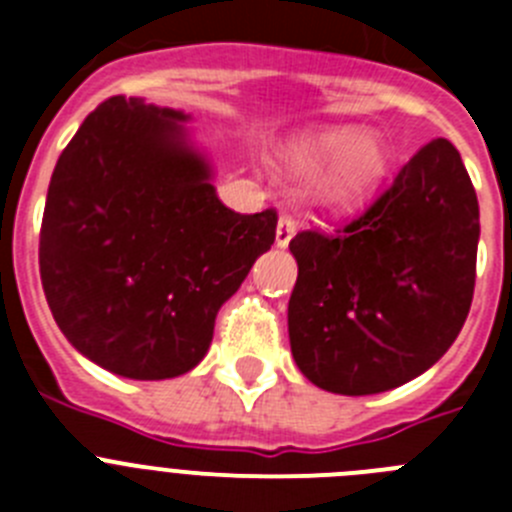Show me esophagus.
<instances>
[{
	"label": "esophagus",
	"mask_w": 512,
	"mask_h": 512,
	"mask_svg": "<svg viewBox=\"0 0 512 512\" xmlns=\"http://www.w3.org/2000/svg\"><path fill=\"white\" fill-rule=\"evenodd\" d=\"M297 233V223L292 220V217H279V223H277V238H274V243H277V248H287L289 241L295 238Z\"/></svg>",
	"instance_id": "esophagus-1"
}]
</instances>
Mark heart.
Returning <instances> with one entry per match:
<instances>
[{"mask_svg":"<svg viewBox=\"0 0 512 512\" xmlns=\"http://www.w3.org/2000/svg\"><path fill=\"white\" fill-rule=\"evenodd\" d=\"M284 169L292 176H312L307 202L328 215H348L372 200L390 171V148L379 135L354 125L312 130L284 148Z\"/></svg>","mask_w":512,"mask_h":512,"instance_id":"1","label":"heart"}]
</instances>
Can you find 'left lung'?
Segmentation results:
<instances>
[{"mask_svg": "<svg viewBox=\"0 0 512 512\" xmlns=\"http://www.w3.org/2000/svg\"><path fill=\"white\" fill-rule=\"evenodd\" d=\"M477 243V194L446 138L425 143L336 235L297 233L287 325L300 372L359 397L431 369L469 315Z\"/></svg>", "mask_w": 512, "mask_h": 512, "instance_id": "obj_1", "label": "left lung"}]
</instances>
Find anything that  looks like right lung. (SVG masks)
<instances>
[{
  "instance_id": "add662e5",
  "label": "right lung",
  "mask_w": 512,
  "mask_h": 512,
  "mask_svg": "<svg viewBox=\"0 0 512 512\" xmlns=\"http://www.w3.org/2000/svg\"><path fill=\"white\" fill-rule=\"evenodd\" d=\"M189 120L110 97L63 148L45 197V300L71 346L117 377L171 379L200 364L217 310L277 233L274 210L220 202Z\"/></svg>"
}]
</instances>
